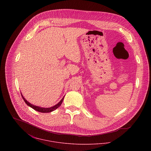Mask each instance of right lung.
Listing matches in <instances>:
<instances>
[{
    "mask_svg": "<svg viewBox=\"0 0 151 151\" xmlns=\"http://www.w3.org/2000/svg\"><path fill=\"white\" fill-rule=\"evenodd\" d=\"M21 94H22V93H21ZM22 99H24V102H25V104H26L27 105H28V106H30L31 108L34 109V110H37V111H39V112H41V113H49V112H51V111H52L56 110V109H58V108H59V107L62 105V102H63V99H64V97H65V96H64V97L62 99V100H61L57 105H55L54 106L51 107V108H41V107H39V106H35V105H34L31 104L30 103H29V102L24 98V96H22Z\"/></svg>",
    "mask_w": 151,
    "mask_h": 151,
    "instance_id": "obj_1",
    "label": "right lung"
}]
</instances>
